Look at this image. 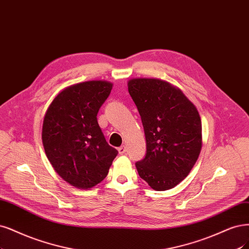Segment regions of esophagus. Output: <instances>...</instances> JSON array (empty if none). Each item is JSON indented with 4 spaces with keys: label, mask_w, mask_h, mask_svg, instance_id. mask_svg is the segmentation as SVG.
<instances>
[{
    "label": "esophagus",
    "mask_w": 249,
    "mask_h": 249,
    "mask_svg": "<svg viewBox=\"0 0 249 249\" xmlns=\"http://www.w3.org/2000/svg\"><path fill=\"white\" fill-rule=\"evenodd\" d=\"M125 151H126V149H125V146L124 145H123V146H121L118 148V152H119V154H124V153H125Z\"/></svg>",
    "instance_id": "esophagus-1"
}]
</instances>
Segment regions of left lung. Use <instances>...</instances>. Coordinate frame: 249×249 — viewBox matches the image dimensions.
Returning <instances> with one entry per match:
<instances>
[{"label": "left lung", "instance_id": "8db88e82", "mask_svg": "<svg viewBox=\"0 0 249 249\" xmlns=\"http://www.w3.org/2000/svg\"><path fill=\"white\" fill-rule=\"evenodd\" d=\"M128 92L141 116L146 154L136 162L154 191L173 188L190 174L202 148L198 110L178 88L156 78H134Z\"/></svg>", "mask_w": 249, "mask_h": 249}]
</instances>
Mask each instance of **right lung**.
I'll return each instance as SVG.
<instances>
[{"mask_svg": "<svg viewBox=\"0 0 249 249\" xmlns=\"http://www.w3.org/2000/svg\"><path fill=\"white\" fill-rule=\"evenodd\" d=\"M112 83L91 80L63 89L49 105L42 127L46 157L71 185L89 190L107 176L118 151L107 143L97 114Z\"/></svg>", "mask_w": 249, "mask_h": 249, "instance_id": "add662e5", "label": "right lung"}]
</instances>
